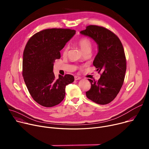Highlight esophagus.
Wrapping results in <instances>:
<instances>
[{
    "label": "esophagus",
    "mask_w": 149,
    "mask_h": 149,
    "mask_svg": "<svg viewBox=\"0 0 149 149\" xmlns=\"http://www.w3.org/2000/svg\"><path fill=\"white\" fill-rule=\"evenodd\" d=\"M74 78H75V80H78V79H81V77H79L78 76H75Z\"/></svg>",
    "instance_id": "obj_1"
}]
</instances>
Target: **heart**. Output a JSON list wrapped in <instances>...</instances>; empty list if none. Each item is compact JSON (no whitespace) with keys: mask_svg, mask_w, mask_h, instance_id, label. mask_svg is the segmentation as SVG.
Masks as SVG:
<instances>
[{"mask_svg":"<svg viewBox=\"0 0 149 149\" xmlns=\"http://www.w3.org/2000/svg\"><path fill=\"white\" fill-rule=\"evenodd\" d=\"M78 44L80 46L84 52H86L88 51H91L93 44L91 41L87 38H81L78 40ZM69 49V46L67 45L63 49V52L66 54Z\"/></svg>","mask_w":149,"mask_h":149,"instance_id":"obj_1","label":"heart"}]
</instances>
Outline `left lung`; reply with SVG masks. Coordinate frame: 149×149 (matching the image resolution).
I'll return each instance as SVG.
<instances>
[{"label":"left lung","mask_w":149,"mask_h":149,"mask_svg":"<svg viewBox=\"0 0 149 149\" xmlns=\"http://www.w3.org/2000/svg\"><path fill=\"white\" fill-rule=\"evenodd\" d=\"M80 33L93 38L98 46L93 65L101 77L98 81L88 79L91 87L86 95L97 104H109L120 92L125 78L126 58L121 42L114 33L100 26H87Z\"/></svg>","instance_id":"8db88e82"}]
</instances>
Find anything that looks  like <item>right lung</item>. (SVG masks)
I'll return each instance as SVG.
<instances>
[{"mask_svg": "<svg viewBox=\"0 0 149 149\" xmlns=\"http://www.w3.org/2000/svg\"><path fill=\"white\" fill-rule=\"evenodd\" d=\"M75 30L47 29L34 34L24 51L22 75L33 99L45 107L59 104L65 97V87L74 82L70 74L59 75L53 72L54 62L61 58L60 51L75 35Z\"/></svg>", "mask_w": 149, "mask_h": 149, "instance_id": "add662e5", "label": "right lung"}]
</instances>
